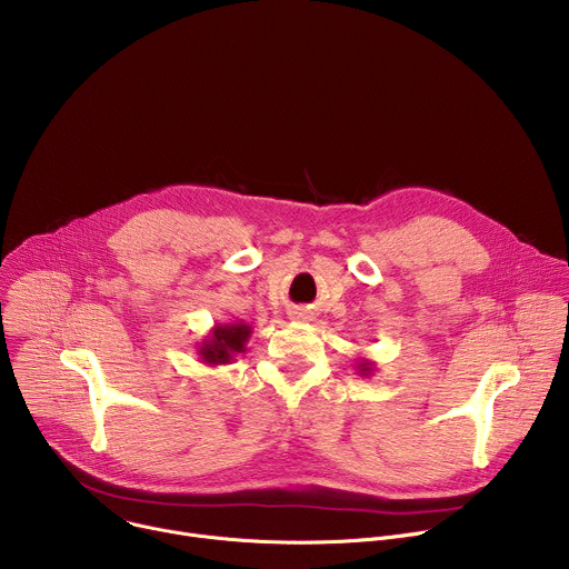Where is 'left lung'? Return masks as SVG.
Listing matches in <instances>:
<instances>
[{
	"instance_id": "8db88e82",
	"label": "left lung",
	"mask_w": 569,
	"mask_h": 569,
	"mask_svg": "<svg viewBox=\"0 0 569 569\" xmlns=\"http://www.w3.org/2000/svg\"><path fill=\"white\" fill-rule=\"evenodd\" d=\"M373 369H376V362H371V360H367V358H360V360L356 362V371H358L360 376H371Z\"/></svg>"
}]
</instances>
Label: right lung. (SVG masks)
Segmentation results:
<instances>
[{
    "mask_svg": "<svg viewBox=\"0 0 569 569\" xmlns=\"http://www.w3.org/2000/svg\"><path fill=\"white\" fill-rule=\"evenodd\" d=\"M252 336V327L246 321L231 323H213V329L198 345L200 362L207 367L229 365L238 353L248 351V340Z\"/></svg>",
    "mask_w": 569,
    "mask_h": 569,
    "instance_id": "obj_1",
    "label": "right lung"
}]
</instances>
